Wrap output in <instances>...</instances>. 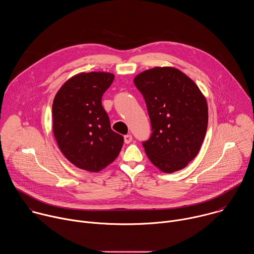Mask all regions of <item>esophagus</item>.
<instances>
[{
	"label": "esophagus",
	"mask_w": 254,
	"mask_h": 254,
	"mask_svg": "<svg viewBox=\"0 0 254 254\" xmlns=\"http://www.w3.org/2000/svg\"><path fill=\"white\" fill-rule=\"evenodd\" d=\"M124 138H125V142L126 143H129L132 140V135L131 134H126L124 136Z\"/></svg>",
	"instance_id": "34e87169"
}]
</instances>
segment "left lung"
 Here are the masks:
<instances>
[{"label": "left lung", "instance_id": "8db88e82", "mask_svg": "<svg viewBox=\"0 0 254 254\" xmlns=\"http://www.w3.org/2000/svg\"><path fill=\"white\" fill-rule=\"evenodd\" d=\"M134 85L146 101L152 135L143 141L148 158L164 173L184 169L199 153L208 125L205 96L182 71L154 67L140 72Z\"/></svg>", "mask_w": 254, "mask_h": 254}]
</instances>
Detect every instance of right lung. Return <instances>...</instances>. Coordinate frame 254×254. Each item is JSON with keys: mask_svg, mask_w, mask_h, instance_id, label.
Masks as SVG:
<instances>
[{"mask_svg": "<svg viewBox=\"0 0 254 254\" xmlns=\"http://www.w3.org/2000/svg\"><path fill=\"white\" fill-rule=\"evenodd\" d=\"M115 79L108 72H81L57 91L52 105L53 133L65 158L96 173L119 156L124 136L111 127L101 97Z\"/></svg>", "mask_w": 254, "mask_h": 254, "instance_id": "1", "label": "right lung"}]
</instances>
